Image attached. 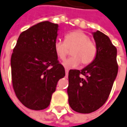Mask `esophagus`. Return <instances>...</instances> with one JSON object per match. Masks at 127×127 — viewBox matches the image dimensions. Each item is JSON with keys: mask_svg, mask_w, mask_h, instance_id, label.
<instances>
[{"mask_svg": "<svg viewBox=\"0 0 127 127\" xmlns=\"http://www.w3.org/2000/svg\"><path fill=\"white\" fill-rule=\"evenodd\" d=\"M68 73H69V70L67 69H65V74H66V75H68Z\"/></svg>", "mask_w": 127, "mask_h": 127, "instance_id": "esophagus-1", "label": "esophagus"}]
</instances>
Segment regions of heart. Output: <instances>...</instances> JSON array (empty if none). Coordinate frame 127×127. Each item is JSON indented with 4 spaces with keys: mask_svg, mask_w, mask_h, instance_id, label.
Listing matches in <instances>:
<instances>
[{
    "mask_svg": "<svg viewBox=\"0 0 127 127\" xmlns=\"http://www.w3.org/2000/svg\"><path fill=\"white\" fill-rule=\"evenodd\" d=\"M73 57L63 63L67 68L75 67L81 63L83 65L92 63L97 55L96 44L90 40V37L81 30H75L67 34L64 41L57 40L54 43V50L60 60H64L70 50Z\"/></svg>",
    "mask_w": 127,
    "mask_h": 127,
    "instance_id": "heart-1",
    "label": "heart"
}]
</instances>
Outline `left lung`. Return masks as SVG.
I'll list each match as a JSON object with an SVG mask.
<instances>
[{
    "label": "left lung",
    "mask_w": 127,
    "mask_h": 127,
    "mask_svg": "<svg viewBox=\"0 0 127 127\" xmlns=\"http://www.w3.org/2000/svg\"><path fill=\"white\" fill-rule=\"evenodd\" d=\"M97 55L84 69L70 70L67 87L70 108L81 113H90L102 107L109 97L118 73L117 49L110 38L97 30L93 33Z\"/></svg>",
    "instance_id": "8db88e82"
}]
</instances>
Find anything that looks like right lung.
<instances>
[{"instance_id": "1", "label": "right lung", "mask_w": 127, "mask_h": 127, "mask_svg": "<svg viewBox=\"0 0 127 127\" xmlns=\"http://www.w3.org/2000/svg\"><path fill=\"white\" fill-rule=\"evenodd\" d=\"M58 25L41 22L19 36L11 58L12 86L25 107L40 110L51 102L58 81L65 75L54 50Z\"/></svg>"}]
</instances>
